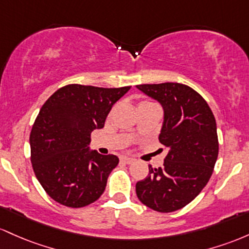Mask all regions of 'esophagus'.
<instances>
[{"label":"esophagus","mask_w":249,"mask_h":249,"mask_svg":"<svg viewBox=\"0 0 249 249\" xmlns=\"http://www.w3.org/2000/svg\"><path fill=\"white\" fill-rule=\"evenodd\" d=\"M121 161L124 162V163H133L134 162V159L133 158H128V156H122L121 158Z\"/></svg>","instance_id":"esophagus-1"}]
</instances>
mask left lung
<instances>
[{
  "label": "left lung",
  "mask_w": 249,
  "mask_h": 249,
  "mask_svg": "<svg viewBox=\"0 0 249 249\" xmlns=\"http://www.w3.org/2000/svg\"><path fill=\"white\" fill-rule=\"evenodd\" d=\"M163 108L159 140L167 147L163 166L153 168L136 183V195L160 213L181 209L207 185L217 154L215 117L199 93L182 83L136 86Z\"/></svg>",
  "instance_id": "obj_1"
}]
</instances>
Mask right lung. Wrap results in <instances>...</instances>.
Masks as SVG:
<instances>
[{
  "mask_svg": "<svg viewBox=\"0 0 249 249\" xmlns=\"http://www.w3.org/2000/svg\"><path fill=\"white\" fill-rule=\"evenodd\" d=\"M129 89L68 85L42 106L30 133V160L53 200L80 208L105 192L119 158L91 150L90 134L103 128L114 103Z\"/></svg>",
  "mask_w": 249,
  "mask_h": 249,
  "instance_id": "add662e5",
  "label": "right lung"
}]
</instances>
